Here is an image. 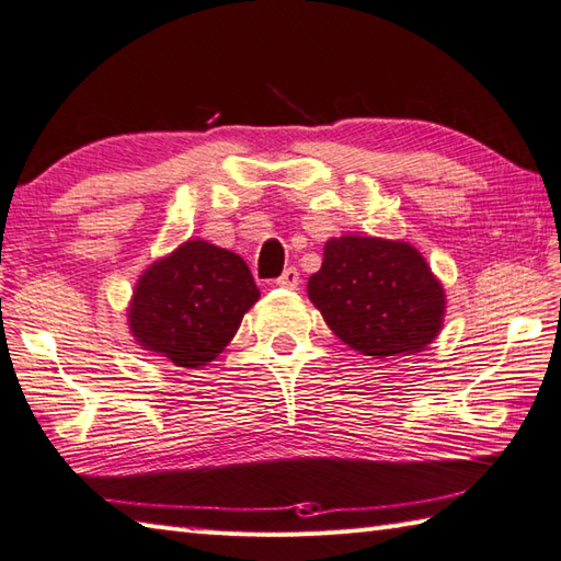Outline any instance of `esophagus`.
I'll use <instances>...</instances> for the list:
<instances>
[{"mask_svg":"<svg viewBox=\"0 0 561 561\" xmlns=\"http://www.w3.org/2000/svg\"><path fill=\"white\" fill-rule=\"evenodd\" d=\"M299 282H301V277H299V270L296 267H287L284 270L279 277H277V287H282V289H296L299 287Z\"/></svg>","mask_w":561,"mask_h":561,"instance_id":"34e87169","label":"esophagus"}]
</instances>
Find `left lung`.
I'll list each match as a JSON object with an SVG mask.
<instances>
[{
  "label": "left lung",
  "instance_id": "left-lung-1",
  "mask_svg": "<svg viewBox=\"0 0 561 561\" xmlns=\"http://www.w3.org/2000/svg\"><path fill=\"white\" fill-rule=\"evenodd\" d=\"M308 299L335 335L364 356L422 352L444 320V289L408 243L344 236L325 243Z\"/></svg>",
  "mask_w": 561,
  "mask_h": 561
}]
</instances>
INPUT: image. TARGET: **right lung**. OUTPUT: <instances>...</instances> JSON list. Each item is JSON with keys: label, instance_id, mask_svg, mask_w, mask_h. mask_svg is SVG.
Listing matches in <instances>:
<instances>
[{"label": "right lung", "instance_id": "right-lung-1", "mask_svg": "<svg viewBox=\"0 0 561 561\" xmlns=\"http://www.w3.org/2000/svg\"><path fill=\"white\" fill-rule=\"evenodd\" d=\"M257 299L260 289L243 257L205 241H187L141 274L129 328L141 347L197 368L231 342Z\"/></svg>", "mask_w": 561, "mask_h": 561}]
</instances>
